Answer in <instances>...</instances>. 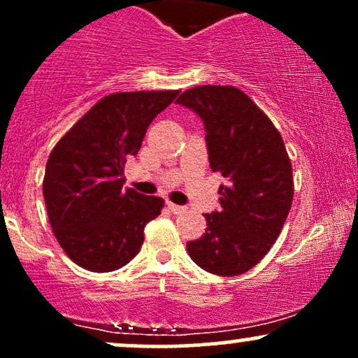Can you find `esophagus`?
I'll return each instance as SVG.
<instances>
[{
  "mask_svg": "<svg viewBox=\"0 0 358 358\" xmlns=\"http://www.w3.org/2000/svg\"><path fill=\"white\" fill-rule=\"evenodd\" d=\"M168 208H170V210L173 212V213H176V215H180V213H185V212H187V207H183V205L171 203V202H168Z\"/></svg>",
  "mask_w": 358,
  "mask_h": 358,
  "instance_id": "1",
  "label": "esophagus"
}]
</instances>
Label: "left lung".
<instances>
[{
	"mask_svg": "<svg viewBox=\"0 0 358 358\" xmlns=\"http://www.w3.org/2000/svg\"><path fill=\"white\" fill-rule=\"evenodd\" d=\"M176 102L203 121L210 168L225 178L220 208L203 213L207 229L188 242V254L207 273H248L276 242L293 203L285 141L250 97L232 85H199Z\"/></svg>",
	"mask_w": 358,
	"mask_h": 358,
	"instance_id": "obj_1",
	"label": "left lung"
}]
</instances>
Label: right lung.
Listing matches in <instances>:
<instances>
[{"instance_id": "1", "label": "right lung", "mask_w": 358, "mask_h": 358, "mask_svg": "<svg viewBox=\"0 0 358 358\" xmlns=\"http://www.w3.org/2000/svg\"><path fill=\"white\" fill-rule=\"evenodd\" d=\"M180 90L106 96L65 133L48 156L43 196L57 241L80 268L109 273L141 249L145 225L163 199L124 188V163L148 126Z\"/></svg>"}]
</instances>
